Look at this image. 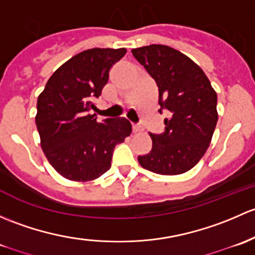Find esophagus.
<instances>
[{
    "mask_svg": "<svg viewBox=\"0 0 255 255\" xmlns=\"http://www.w3.org/2000/svg\"><path fill=\"white\" fill-rule=\"evenodd\" d=\"M141 130H142V128H141V125H138V124H132V131H133V132H140Z\"/></svg>",
    "mask_w": 255,
    "mask_h": 255,
    "instance_id": "esophagus-1",
    "label": "esophagus"
}]
</instances>
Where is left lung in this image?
<instances>
[{
  "label": "left lung",
  "mask_w": 255,
  "mask_h": 255,
  "mask_svg": "<svg viewBox=\"0 0 255 255\" xmlns=\"http://www.w3.org/2000/svg\"><path fill=\"white\" fill-rule=\"evenodd\" d=\"M158 87V112L167 110L164 131L152 133V149L138 156L149 172L177 175L205 154L217 119V94L204 71L178 50L152 44L131 50Z\"/></svg>",
  "instance_id": "1"
}]
</instances>
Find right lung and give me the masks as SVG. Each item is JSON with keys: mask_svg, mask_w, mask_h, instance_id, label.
<instances>
[{"mask_svg": "<svg viewBox=\"0 0 255 255\" xmlns=\"http://www.w3.org/2000/svg\"><path fill=\"white\" fill-rule=\"evenodd\" d=\"M127 49L85 50L52 73L36 104L41 148L59 174L75 182L101 177L112 167L115 146L131 133L124 118L97 120L89 114L109 71Z\"/></svg>", "mask_w": 255, "mask_h": 255, "instance_id": "obj_1", "label": "right lung"}]
</instances>
